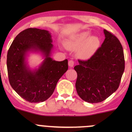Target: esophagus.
Instances as JSON below:
<instances>
[{"label": "esophagus", "mask_w": 132, "mask_h": 132, "mask_svg": "<svg viewBox=\"0 0 132 132\" xmlns=\"http://www.w3.org/2000/svg\"><path fill=\"white\" fill-rule=\"evenodd\" d=\"M68 66H70V68L73 67L74 66V61H72V60H70V61H68Z\"/></svg>", "instance_id": "1"}]
</instances>
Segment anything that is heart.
Listing matches in <instances>:
<instances>
[{
    "label": "heart",
    "instance_id": "b5f03b06",
    "mask_svg": "<svg viewBox=\"0 0 132 132\" xmlns=\"http://www.w3.org/2000/svg\"><path fill=\"white\" fill-rule=\"evenodd\" d=\"M100 39L91 36L89 31H85L71 36L65 41L66 48L77 51V55L82 60H88L96 54L100 46Z\"/></svg>",
    "mask_w": 132,
    "mask_h": 132
}]
</instances>
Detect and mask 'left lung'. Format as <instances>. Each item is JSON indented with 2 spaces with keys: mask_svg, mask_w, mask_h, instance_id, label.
I'll list each match as a JSON object with an SVG mask.
<instances>
[{
  "mask_svg": "<svg viewBox=\"0 0 132 132\" xmlns=\"http://www.w3.org/2000/svg\"><path fill=\"white\" fill-rule=\"evenodd\" d=\"M105 40L91 59L78 60L75 87L78 96L88 103L107 99L118 89L125 70L123 46L114 35L103 30Z\"/></svg>",
  "mask_w": 132,
  "mask_h": 132,
  "instance_id": "obj_1",
  "label": "left lung"
}]
</instances>
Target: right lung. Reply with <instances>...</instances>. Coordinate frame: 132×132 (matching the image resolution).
I'll use <instances>...</instances> for the list:
<instances>
[{
    "mask_svg": "<svg viewBox=\"0 0 132 132\" xmlns=\"http://www.w3.org/2000/svg\"><path fill=\"white\" fill-rule=\"evenodd\" d=\"M52 41L48 30L29 28L19 33L9 47L7 55L9 83L22 98L30 103L48 99L68 69L67 59L56 61L50 57ZM30 53L42 55L44 61L38 68L29 66L28 57Z\"/></svg>",
    "mask_w": 132,
    "mask_h": 132,
    "instance_id": "add662e5",
    "label": "right lung"
}]
</instances>
